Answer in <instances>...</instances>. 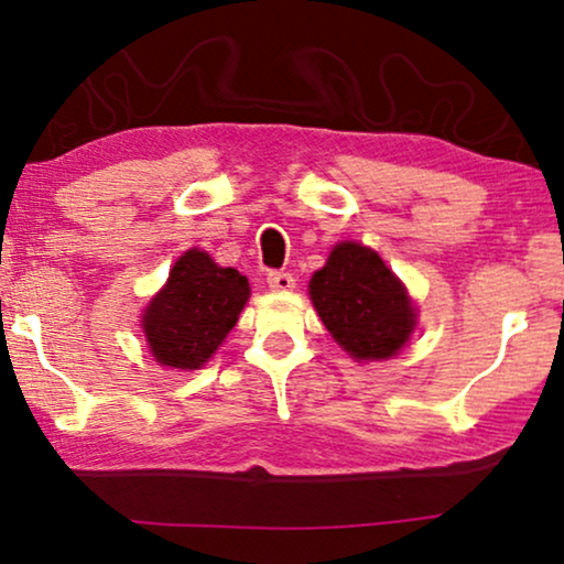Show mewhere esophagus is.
I'll use <instances>...</instances> for the list:
<instances>
[{"label": "esophagus", "instance_id": "obj_1", "mask_svg": "<svg viewBox=\"0 0 564 564\" xmlns=\"http://www.w3.org/2000/svg\"><path fill=\"white\" fill-rule=\"evenodd\" d=\"M267 284L274 292H288V290L295 288V276H292L290 272H269L267 274Z\"/></svg>", "mask_w": 564, "mask_h": 564}]
</instances>
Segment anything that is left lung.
Segmentation results:
<instances>
[{
  "mask_svg": "<svg viewBox=\"0 0 564 564\" xmlns=\"http://www.w3.org/2000/svg\"><path fill=\"white\" fill-rule=\"evenodd\" d=\"M311 300L354 359H388L415 326L405 288L372 249L338 243L311 280Z\"/></svg>",
  "mask_w": 564,
  "mask_h": 564,
  "instance_id": "obj_1",
  "label": "left lung"
}]
</instances>
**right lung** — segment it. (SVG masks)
Returning a JSON list of instances; mask_svg holds the SVG:
<instances>
[{
    "mask_svg": "<svg viewBox=\"0 0 564 564\" xmlns=\"http://www.w3.org/2000/svg\"><path fill=\"white\" fill-rule=\"evenodd\" d=\"M249 292L238 269L218 267L205 251L184 253L143 315L153 357L176 369L203 367L236 326Z\"/></svg>",
    "mask_w": 564,
    "mask_h": 564,
    "instance_id": "right-lung-1",
    "label": "right lung"
}]
</instances>
